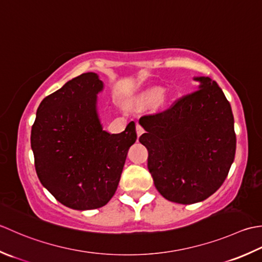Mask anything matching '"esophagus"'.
Masks as SVG:
<instances>
[{"label": "esophagus", "instance_id": "obj_1", "mask_svg": "<svg viewBox=\"0 0 262 262\" xmlns=\"http://www.w3.org/2000/svg\"><path fill=\"white\" fill-rule=\"evenodd\" d=\"M136 130H137V137H138V138L140 137L143 132H145V130H143V127H142L141 125H139V124H137Z\"/></svg>", "mask_w": 262, "mask_h": 262}]
</instances>
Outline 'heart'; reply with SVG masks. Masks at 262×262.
<instances>
[{"label": "heart", "mask_w": 262, "mask_h": 262, "mask_svg": "<svg viewBox=\"0 0 262 262\" xmlns=\"http://www.w3.org/2000/svg\"><path fill=\"white\" fill-rule=\"evenodd\" d=\"M162 93L163 90L157 87L147 89L145 92H142L137 96L135 98V103L139 106H149L151 105L154 101H156L159 97H161Z\"/></svg>", "instance_id": "heart-1"}]
</instances>
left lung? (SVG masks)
<instances>
[{"label":"left lung","mask_w":262,"mask_h":262,"mask_svg":"<svg viewBox=\"0 0 262 262\" xmlns=\"http://www.w3.org/2000/svg\"><path fill=\"white\" fill-rule=\"evenodd\" d=\"M198 90L162 113L139 120L148 169L165 199L191 205L221 188L234 162L236 136L231 105L216 81L194 77Z\"/></svg>","instance_id":"left-lung-1"}]
</instances>
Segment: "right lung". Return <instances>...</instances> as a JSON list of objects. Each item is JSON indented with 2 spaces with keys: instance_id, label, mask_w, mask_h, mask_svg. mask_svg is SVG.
Masks as SVG:
<instances>
[{
  "instance_id": "right-lung-1",
  "label": "right lung",
  "mask_w": 262,
  "mask_h": 262,
  "mask_svg": "<svg viewBox=\"0 0 262 262\" xmlns=\"http://www.w3.org/2000/svg\"><path fill=\"white\" fill-rule=\"evenodd\" d=\"M104 82L80 74L41 100L31 127V149L40 183L62 205L76 210L105 206L120 182L135 122L121 133L103 129L97 95Z\"/></svg>"
}]
</instances>
